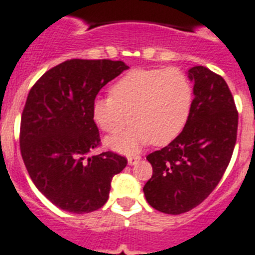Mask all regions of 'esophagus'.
I'll list each match as a JSON object with an SVG mask.
<instances>
[{
    "label": "esophagus",
    "instance_id": "obj_1",
    "mask_svg": "<svg viewBox=\"0 0 255 255\" xmlns=\"http://www.w3.org/2000/svg\"><path fill=\"white\" fill-rule=\"evenodd\" d=\"M140 161L139 156H128V164L129 165H136Z\"/></svg>",
    "mask_w": 255,
    "mask_h": 255
}]
</instances>
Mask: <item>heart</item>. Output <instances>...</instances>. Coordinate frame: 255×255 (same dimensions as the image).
Segmentation results:
<instances>
[{
  "label": "heart",
  "instance_id": "obj_1",
  "mask_svg": "<svg viewBox=\"0 0 255 255\" xmlns=\"http://www.w3.org/2000/svg\"><path fill=\"white\" fill-rule=\"evenodd\" d=\"M192 102V83L180 69H136L112 86L110 98L92 103V116L100 129L111 135L123 131L131 120L133 126L108 139L107 145L132 153L151 141L165 145L177 137L188 122Z\"/></svg>",
  "mask_w": 255,
  "mask_h": 255
}]
</instances>
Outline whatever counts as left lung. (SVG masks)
I'll use <instances>...</instances> for the list:
<instances>
[{
    "label": "left lung",
    "instance_id": "8db88e82",
    "mask_svg": "<svg viewBox=\"0 0 255 255\" xmlns=\"http://www.w3.org/2000/svg\"><path fill=\"white\" fill-rule=\"evenodd\" d=\"M194 82L189 118L167 147L147 156L153 173L143 190L159 212L181 214L218 185L237 140L238 111L225 79L204 66L188 71Z\"/></svg>",
    "mask_w": 255,
    "mask_h": 255
}]
</instances>
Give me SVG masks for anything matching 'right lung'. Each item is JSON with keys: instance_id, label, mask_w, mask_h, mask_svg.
Segmentation results:
<instances>
[{"instance_id": "right-lung-1", "label": "right lung", "mask_w": 255, "mask_h": 255, "mask_svg": "<svg viewBox=\"0 0 255 255\" xmlns=\"http://www.w3.org/2000/svg\"><path fill=\"white\" fill-rule=\"evenodd\" d=\"M127 69L122 61L69 59L46 71L27 95L19 131L22 159L37 189L66 212L102 208L112 177L127 165L112 151L90 156L100 145L92 103Z\"/></svg>"}]
</instances>
